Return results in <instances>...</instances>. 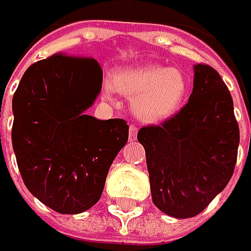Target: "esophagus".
I'll use <instances>...</instances> for the list:
<instances>
[{
  "instance_id": "1",
  "label": "esophagus",
  "mask_w": 251,
  "mask_h": 251,
  "mask_svg": "<svg viewBox=\"0 0 251 251\" xmlns=\"http://www.w3.org/2000/svg\"><path fill=\"white\" fill-rule=\"evenodd\" d=\"M137 134H138V130H137V127L135 126H130V131H128V140L132 142V141L137 140Z\"/></svg>"
}]
</instances>
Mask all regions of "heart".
<instances>
[{
    "label": "heart",
    "instance_id": "obj_1",
    "mask_svg": "<svg viewBox=\"0 0 251 251\" xmlns=\"http://www.w3.org/2000/svg\"><path fill=\"white\" fill-rule=\"evenodd\" d=\"M117 91L131 99V110L142 123H162L177 113L187 99L190 81L178 68L163 65H130L111 74L104 95Z\"/></svg>",
    "mask_w": 251,
    "mask_h": 251
}]
</instances>
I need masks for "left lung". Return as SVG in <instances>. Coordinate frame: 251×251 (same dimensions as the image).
Listing matches in <instances>:
<instances>
[{
	"label": "left lung",
	"mask_w": 251,
	"mask_h": 251,
	"mask_svg": "<svg viewBox=\"0 0 251 251\" xmlns=\"http://www.w3.org/2000/svg\"><path fill=\"white\" fill-rule=\"evenodd\" d=\"M145 148L152 201L169 217L202 212L233 175L239 126L233 100L221 75L194 65L187 104L162 126L138 131Z\"/></svg>",
	"instance_id": "obj_1"
}]
</instances>
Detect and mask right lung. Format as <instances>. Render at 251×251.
<instances>
[{"label":"right lung","instance_id":"right-lung-1","mask_svg":"<svg viewBox=\"0 0 251 251\" xmlns=\"http://www.w3.org/2000/svg\"><path fill=\"white\" fill-rule=\"evenodd\" d=\"M101 82L93 58L57 53L26 70L12 99V147L25 186L60 214H81L99 201L128 140L123 119L86 114Z\"/></svg>","mask_w":251,"mask_h":251}]
</instances>
